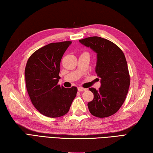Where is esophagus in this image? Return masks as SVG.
<instances>
[{"mask_svg": "<svg viewBox=\"0 0 153 153\" xmlns=\"http://www.w3.org/2000/svg\"><path fill=\"white\" fill-rule=\"evenodd\" d=\"M87 90V89H85V88L82 87H78V91H85Z\"/></svg>", "mask_w": 153, "mask_h": 153, "instance_id": "34e87169", "label": "esophagus"}]
</instances>
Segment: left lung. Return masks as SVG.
<instances>
[{
    "label": "left lung",
    "instance_id": "8db88e82",
    "mask_svg": "<svg viewBox=\"0 0 153 153\" xmlns=\"http://www.w3.org/2000/svg\"><path fill=\"white\" fill-rule=\"evenodd\" d=\"M79 42L97 53L95 72L101 79L100 89L89 88L94 98L88 103V108L95 117L110 116L121 108L129 89L130 79L125 56L117 45L102 37H89Z\"/></svg>",
    "mask_w": 153,
    "mask_h": 153
}]
</instances>
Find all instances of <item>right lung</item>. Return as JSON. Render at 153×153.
Returning <instances> with one entry per match:
<instances>
[{
  "label": "right lung",
  "mask_w": 153,
  "mask_h": 153,
  "mask_svg": "<svg viewBox=\"0 0 153 153\" xmlns=\"http://www.w3.org/2000/svg\"><path fill=\"white\" fill-rule=\"evenodd\" d=\"M72 42L51 43L36 50L28 59L25 76L31 103L42 114L49 117L68 113L76 95L77 88L58 85L60 64Z\"/></svg>",
  "instance_id": "1"
}]
</instances>
